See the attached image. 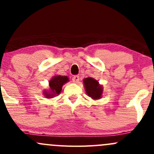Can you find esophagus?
Returning a JSON list of instances; mask_svg holds the SVG:
<instances>
[{
    "mask_svg": "<svg viewBox=\"0 0 154 154\" xmlns=\"http://www.w3.org/2000/svg\"><path fill=\"white\" fill-rule=\"evenodd\" d=\"M79 80H80V77H79L78 75L74 76V77H72V81L74 82V83H77L79 82Z\"/></svg>",
    "mask_w": 154,
    "mask_h": 154,
    "instance_id": "esophagus-1",
    "label": "esophagus"
}]
</instances>
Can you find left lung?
<instances>
[{"instance_id": "obj_1", "label": "left lung", "mask_w": 154, "mask_h": 154, "mask_svg": "<svg viewBox=\"0 0 154 154\" xmlns=\"http://www.w3.org/2000/svg\"><path fill=\"white\" fill-rule=\"evenodd\" d=\"M84 87L88 96L94 100L101 98L103 94V87L99 84L97 80L92 77H87L83 80Z\"/></svg>"}]
</instances>
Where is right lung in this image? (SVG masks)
<instances>
[{"instance_id":"add662e5","label":"right lung","mask_w":154,"mask_h":154,"mask_svg":"<svg viewBox=\"0 0 154 154\" xmlns=\"http://www.w3.org/2000/svg\"><path fill=\"white\" fill-rule=\"evenodd\" d=\"M69 80L67 76H54L49 81V90H45L43 91L44 95L47 98H52L55 97L57 94H60L63 86Z\"/></svg>"}]
</instances>
